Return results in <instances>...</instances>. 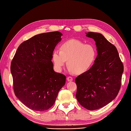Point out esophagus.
I'll list each match as a JSON object with an SVG mask.
<instances>
[{
	"label": "esophagus",
	"mask_w": 131,
	"mask_h": 131,
	"mask_svg": "<svg viewBox=\"0 0 131 131\" xmlns=\"http://www.w3.org/2000/svg\"><path fill=\"white\" fill-rule=\"evenodd\" d=\"M68 81H72L73 80V78L72 77H68L67 78Z\"/></svg>",
	"instance_id": "obj_1"
}]
</instances>
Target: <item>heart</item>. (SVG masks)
<instances>
[{"label": "heart", "mask_w": 131, "mask_h": 131, "mask_svg": "<svg viewBox=\"0 0 131 131\" xmlns=\"http://www.w3.org/2000/svg\"><path fill=\"white\" fill-rule=\"evenodd\" d=\"M59 50H54L52 54L55 68L61 70L67 60L69 71L77 74L88 72L94 64L97 56L94 46L77 39L62 43Z\"/></svg>", "instance_id": "1"}]
</instances>
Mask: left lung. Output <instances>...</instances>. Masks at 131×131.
I'll return each instance as SVG.
<instances>
[{
	"label": "left lung",
	"mask_w": 131,
	"mask_h": 131,
	"mask_svg": "<svg viewBox=\"0 0 131 131\" xmlns=\"http://www.w3.org/2000/svg\"><path fill=\"white\" fill-rule=\"evenodd\" d=\"M96 41L98 55L88 72L75 79L76 97L85 108L94 110L114 100L121 88L124 65L116 47L100 33H86Z\"/></svg>",
	"instance_id": "1"
}]
</instances>
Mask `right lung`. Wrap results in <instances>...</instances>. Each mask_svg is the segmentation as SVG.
<instances>
[{
  "label": "right lung",
  "instance_id": "add662e5",
  "mask_svg": "<svg viewBox=\"0 0 131 131\" xmlns=\"http://www.w3.org/2000/svg\"><path fill=\"white\" fill-rule=\"evenodd\" d=\"M62 35L57 31L35 35L19 45L11 61L15 94L31 110L50 108L65 85L66 76L55 72L51 62Z\"/></svg>",
  "mask_w": 131,
  "mask_h": 131
}]
</instances>
